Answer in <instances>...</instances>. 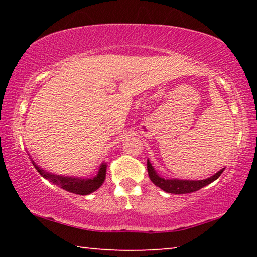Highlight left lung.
I'll return each mask as SVG.
<instances>
[{
  "instance_id": "obj_1",
  "label": "left lung",
  "mask_w": 257,
  "mask_h": 257,
  "mask_svg": "<svg viewBox=\"0 0 257 257\" xmlns=\"http://www.w3.org/2000/svg\"><path fill=\"white\" fill-rule=\"evenodd\" d=\"M224 168L221 169L219 172H216L215 175L207 178V179L203 180H180V179H167V178L160 177L154 168L152 167L150 160H147V171H149L150 179L155 186L160 187L161 189L167 191V193L171 194H188L193 193V191H197L203 187L210 185L211 182L216 180L217 178L221 176V173L223 172Z\"/></svg>"
}]
</instances>
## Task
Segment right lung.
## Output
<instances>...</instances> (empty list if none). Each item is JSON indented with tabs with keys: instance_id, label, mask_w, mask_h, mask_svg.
<instances>
[{
	"instance_id": "1",
	"label": "right lung",
	"mask_w": 257,
	"mask_h": 257,
	"mask_svg": "<svg viewBox=\"0 0 257 257\" xmlns=\"http://www.w3.org/2000/svg\"><path fill=\"white\" fill-rule=\"evenodd\" d=\"M33 165L42 177H44L45 179L52 182V184H54L61 187V188L64 190L70 191V193L77 195H88L98 189L99 187L102 186L104 180H105L106 176V163H103L101 167H99L97 175L94 178H85V179L77 177H63L53 175V173H49L38 167L34 161Z\"/></svg>"
}]
</instances>
